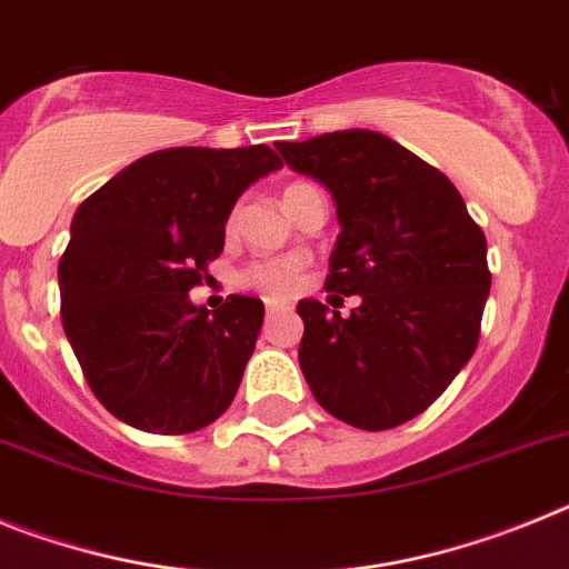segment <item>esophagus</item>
Here are the masks:
<instances>
[{
    "label": "esophagus",
    "mask_w": 569,
    "mask_h": 569,
    "mask_svg": "<svg viewBox=\"0 0 569 569\" xmlns=\"http://www.w3.org/2000/svg\"><path fill=\"white\" fill-rule=\"evenodd\" d=\"M264 310H268V316H270V313H279V310H284V301L268 299V301H264Z\"/></svg>",
    "instance_id": "1"
}]
</instances>
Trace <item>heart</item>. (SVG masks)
<instances>
[{
  "label": "heart",
  "instance_id": "obj_1",
  "mask_svg": "<svg viewBox=\"0 0 569 569\" xmlns=\"http://www.w3.org/2000/svg\"><path fill=\"white\" fill-rule=\"evenodd\" d=\"M305 190H310V184H288V190H284V204L293 208V202ZM236 222H239V208H233L228 213V230H233ZM301 276H305V259H299V256H288V259H259L250 261L248 268L241 270V284L250 290H259L264 296H290L301 284Z\"/></svg>",
  "mask_w": 569,
  "mask_h": 569
}]
</instances>
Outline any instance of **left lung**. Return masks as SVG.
I'll use <instances>...</instances> for the list:
<instances>
[{
	"instance_id": "8db88e82",
	"label": "left lung",
	"mask_w": 569,
	"mask_h": 569,
	"mask_svg": "<svg viewBox=\"0 0 569 569\" xmlns=\"http://www.w3.org/2000/svg\"><path fill=\"white\" fill-rule=\"evenodd\" d=\"M279 153L336 199L330 305L361 299L347 319L299 301L301 373L347 425H405L445 393L479 345L490 296L485 230L441 170L385 133L336 130L281 142Z\"/></svg>"
}]
</instances>
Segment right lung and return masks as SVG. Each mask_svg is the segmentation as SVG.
I'll use <instances>...</instances> for the list:
<instances>
[{"mask_svg": "<svg viewBox=\"0 0 569 569\" xmlns=\"http://www.w3.org/2000/svg\"><path fill=\"white\" fill-rule=\"evenodd\" d=\"M276 168L268 144L156 150L79 204L59 259L64 336L124 425L193 433L233 401L264 305L230 296L210 313L188 293L224 250L241 190Z\"/></svg>", "mask_w": 569, "mask_h": 569, "instance_id": "1", "label": "right lung"}]
</instances>
